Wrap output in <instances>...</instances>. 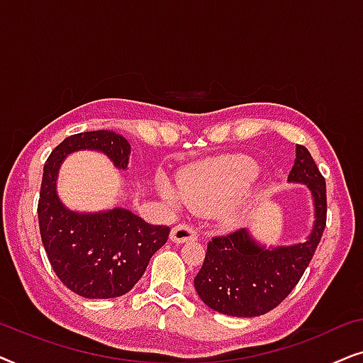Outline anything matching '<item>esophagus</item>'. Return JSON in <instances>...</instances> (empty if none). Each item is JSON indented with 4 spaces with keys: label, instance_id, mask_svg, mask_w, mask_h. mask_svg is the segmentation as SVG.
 Segmentation results:
<instances>
[{
    "label": "esophagus",
    "instance_id": "esophagus-1",
    "mask_svg": "<svg viewBox=\"0 0 363 363\" xmlns=\"http://www.w3.org/2000/svg\"><path fill=\"white\" fill-rule=\"evenodd\" d=\"M196 235L198 231L195 230V226L188 225V223H180L172 230V241L185 242L188 240H195Z\"/></svg>",
    "mask_w": 363,
    "mask_h": 363
}]
</instances>
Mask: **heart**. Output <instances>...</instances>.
<instances>
[{"label":"heart","mask_w":363,"mask_h":363,"mask_svg":"<svg viewBox=\"0 0 363 363\" xmlns=\"http://www.w3.org/2000/svg\"><path fill=\"white\" fill-rule=\"evenodd\" d=\"M257 175L259 168L255 162L235 158L185 175L182 188L160 182V191L172 203L188 201L193 208L211 210L228 205L250 191Z\"/></svg>","instance_id":"b5f03b06"}]
</instances>
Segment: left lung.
<instances>
[{"label":"left lung","instance_id":"1","mask_svg":"<svg viewBox=\"0 0 363 363\" xmlns=\"http://www.w3.org/2000/svg\"><path fill=\"white\" fill-rule=\"evenodd\" d=\"M289 182L306 183L314 195L315 225L309 240L264 250L246 230L213 236L195 277V289L208 307L235 317L262 315L279 306L301 281L327 223L325 178L304 145H296Z\"/></svg>","mask_w":363,"mask_h":363}]
</instances>
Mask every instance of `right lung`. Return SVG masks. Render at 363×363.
I'll return each mask as SVG.
<instances>
[{
  "mask_svg": "<svg viewBox=\"0 0 363 363\" xmlns=\"http://www.w3.org/2000/svg\"><path fill=\"white\" fill-rule=\"evenodd\" d=\"M101 150L125 170L130 143L111 130L81 132L54 148L44 163L38 201L39 233L54 272L67 289L87 299L127 294L165 245L170 226L150 225L132 211L116 208L99 215H79L56 195L59 165L67 153Z\"/></svg>",
  "mask_w": 363,
  "mask_h": 363,
  "instance_id": "1",
  "label": "right lung"
}]
</instances>
